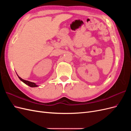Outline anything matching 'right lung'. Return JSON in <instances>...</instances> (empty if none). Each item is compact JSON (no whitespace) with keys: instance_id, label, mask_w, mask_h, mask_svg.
Wrapping results in <instances>:
<instances>
[{"instance_id":"1","label":"right lung","mask_w":131,"mask_h":131,"mask_svg":"<svg viewBox=\"0 0 131 131\" xmlns=\"http://www.w3.org/2000/svg\"><path fill=\"white\" fill-rule=\"evenodd\" d=\"M18 78L19 79H20L21 81H22L23 82H24L25 84H26L28 86H29L30 87H31V88H35V87H37L38 86V85H37L36 84H35L34 82H30V81H29L23 80V79H22L21 78L18 77Z\"/></svg>"}]
</instances>
